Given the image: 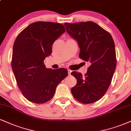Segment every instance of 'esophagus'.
Here are the masks:
<instances>
[{
	"label": "esophagus",
	"mask_w": 131,
	"mask_h": 131,
	"mask_svg": "<svg viewBox=\"0 0 131 131\" xmlns=\"http://www.w3.org/2000/svg\"><path fill=\"white\" fill-rule=\"evenodd\" d=\"M68 74H69V75H71V72H72V70H70V69H68Z\"/></svg>",
	"instance_id": "esophagus-1"
}]
</instances>
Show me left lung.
I'll use <instances>...</instances> for the list:
<instances>
[{
  "instance_id": "8db88e82",
  "label": "left lung",
  "mask_w": 131,
  "mask_h": 131,
  "mask_svg": "<svg viewBox=\"0 0 131 131\" xmlns=\"http://www.w3.org/2000/svg\"><path fill=\"white\" fill-rule=\"evenodd\" d=\"M67 33L78 42L79 57L89 62L88 72L71 75L77 80L71 92L73 97L83 104L93 103L104 96L111 84L117 60L115 43L109 32L91 21L65 23Z\"/></svg>"
}]
</instances>
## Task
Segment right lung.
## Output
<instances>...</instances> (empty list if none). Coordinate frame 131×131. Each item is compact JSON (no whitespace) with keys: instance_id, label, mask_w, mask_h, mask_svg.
Instances as JSON below:
<instances>
[{"instance_id":"obj_1","label":"right lung","mask_w":131,"mask_h":131,"mask_svg":"<svg viewBox=\"0 0 131 131\" xmlns=\"http://www.w3.org/2000/svg\"><path fill=\"white\" fill-rule=\"evenodd\" d=\"M66 31L62 24L36 22L22 30L13 49L11 67L21 92L28 101L42 104L50 100L57 85L68 75L64 68H46L45 58L53 43Z\"/></svg>"}]
</instances>
